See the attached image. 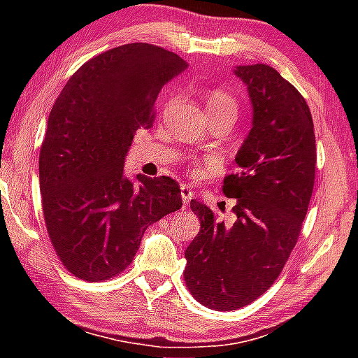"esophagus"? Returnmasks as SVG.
<instances>
[{
	"mask_svg": "<svg viewBox=\"0 0 358 358\" xmlns=\"http://www.w3.org/2000/svg\"><path fill=\"white\" fill-rule=\"evenodd\" d=\"M194 190H192V187H190V185H187V184H182L180 185V197H182V202L187 205L189 202H190V199L194 197Z\"/></svg>",
	"mask_w": 358,
	"mask_h": 358,
	"instance_id": "1",
	"label": "esophagus"
}]
</instances>
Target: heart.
Returning <instances> with one entry per match:
<instances>
[{
  "mask_svg": "<svg viewBox=\"0 0 358 358\" xmlns=\"http://www.w3.org/2000/svg\"><path fill=\"white\" fill-rule=\"evenodd\" d=\"M208 112H229V114H238V104L233 96H229L227 91L217 90L208 96L207 101ZM199 173V169H195Z\"/></svg>",
  "mask_w": 358,
  "mask_h": 358,
  "instance_id": "1",
  "label": "heart"
}]
</instances>
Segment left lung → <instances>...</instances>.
Wrapping results in <instances>:
<instances>
[{"label": "left lung", "instance_id": "obj_1", "mask_svg": "<svg viewBox=\"0 0 358 358\" xmlns=\"http://www.w3.org/2000/svg\"><path fill=\"white\" fill-rule=\"evenodd\" d=\"M252 127L223 180L236 199L231 227L197 199L200 231L185 249L184 280L200 305L231 311L257 300L280 275L300 236L315 185L316 138L310 107L272 66L239 65Z\"/></svg>", "mask_w": 358, "mask_h": 358}]
</instances>
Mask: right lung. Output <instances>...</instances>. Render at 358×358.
Returning <instances> with one entry per match:
<instances>
[{
    "label": "right lung",
    "instance_id": "add662e5",
    "mask_svg": "<svg viewBox=\"0 0 358 358\" xmlns=\"http://www.w3.org/2000/svg\"><path fill=\"white\" fill-rule=\"evenodd\" d=\"M187 68L151 43H127L86 62L47 120L38 178L47 231L63 266L101 282L134 261L145 229L182 207L174 179L125 176V156L169 80Z\"/></svg>",
    "mask_w": 358,
    "mask_h": 358
}]
</instances>
